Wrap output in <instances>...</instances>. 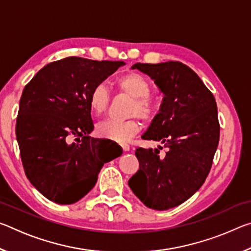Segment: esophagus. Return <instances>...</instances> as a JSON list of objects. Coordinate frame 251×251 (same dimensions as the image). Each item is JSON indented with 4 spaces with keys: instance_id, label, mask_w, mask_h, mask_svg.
Instances as JSON below:
<instances>
[{
    "instance_id": "obj_1",
    "label": "esophagus",
    "mask_w": 251,
    "mask_h": 251,
    "mask_svg": "<svg viewBox=\"0 0 251 251\" xmlns=\"http://www.w3.org/2000/svg\"><path fill=\"white\" fill-rule=\"evenodd\" d=\"M122 148H123V151H128L130 147H129L128 144H123V145H122Z\"/></svg>"
}]
</instances>
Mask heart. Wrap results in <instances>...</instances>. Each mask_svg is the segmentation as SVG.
Returning a JSON list of instances; mask_svg holds the SVG:
<instances>
[{
    "label": "heart",
    "instance_id": "b5f03b06",
    "mask_svg": "<svg viewBox=\"0 0 251 251\" xmlns=\"http://www.w3.org/2000/svg\"><path fill=\"white\" fill-rule=\"evenodd\" d=\"M114 90L118 94H124L131 99L127 110L128 116H138L145 122L152 120L155 116L157 105L150 96L151 85L145 76L136 72L123 74L114 82ZM109 103L110 94L103 84L96 85L88 95V106L92 113L97 117L107 112ZM139 130L141 124L135 117L124 122L105 121L96 126V134L99 137L117 143L128 142Z\"/></svg>",
    "mask_w": 251,
    "mask_h": 251
}]
</instances>
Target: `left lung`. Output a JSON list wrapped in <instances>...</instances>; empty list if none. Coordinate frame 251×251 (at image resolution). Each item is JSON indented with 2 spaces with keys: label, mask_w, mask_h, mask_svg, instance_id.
Wrapping results in <instances>:
<instances>
[{
  "label": "left lung",
  "mask_w": 251,
  "mask_h": 251,
  "mask_svg": "<svg viewBox=\"0 0 251 251\" xmlns=\"http://www.w3.org/2000/svg\"><path fill=\"white\" fill-rule=\"evenodd\" d=\"M163 92L159 113L142 136L166 148L138 147V172L128 185L144 205L166 210L180 205L201 188L210 172L220 126L212 93L195 72L180 62L136 63Z\"/></svg>",
  "instance_id": "obj_1"
}]
</instances>
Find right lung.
<instances>
[{
	"label": "right lung",
	"instance_id": "1",
	"mask_svg": "<svg viewBox=\"0 0 251 251\" xmlns=\"http://www.w3.org/2000/svg\"><path fill=\"white\" fill-rule=\"evenodd\" d=\"M124 64L70 56L45 65L25 85L16 139L25 175L50 201H78L103 165L121 156L107 154L99 138L88 136L94 129L88 95Z\"/></svg>",
	"mask_w": 251,
	"mask_h": 251
}]
</instances>
